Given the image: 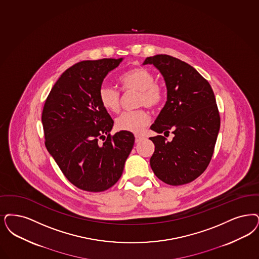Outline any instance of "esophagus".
<instances>
[{
  "mask_svg": "<svg viewBox=\"0 0 259 259\" xmlns=\"http://www.w3.org/2000/svg\"><path fill=\"white\" fill-rule=\"evenodd\" d=\"M143 139H144V137L141 136V135H136V136H135V142H136V143H140Z\"/></svg>",
  "mask_w": 259,
  "mask_h": 259,
  "instance_id": "34e87169",
  "label": "esophagus"
}]
</instances>
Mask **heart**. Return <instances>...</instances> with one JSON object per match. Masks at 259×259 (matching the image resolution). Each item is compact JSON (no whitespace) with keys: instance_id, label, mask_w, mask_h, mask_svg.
Returning <instances> with one entry per match:
<instances>
[{"instance_id":"1","label":"heart","mask_w":259,"mask_h":259,"mask_svg":"<svg viewBox=\"0 0 259 259\" xmlns=\"http://www.w3.org/2000/svg\"><path fill=\"white\" fill-rule=\"evenodd\" d=\"M119 83L124 92H139L137 106H145L155 109L163 103L165 91L163 87L155 83L154 74L145 67H135L123 73L119 79ZM99 102L105 110L117 113L120 109V93L114 87L102 84L98 92ZM150 120L149 114L144 110L124 112L115 121V126L120 131L139 133Z\"/></svg>"}]
</instances>
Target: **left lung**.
<instances>
[{
    "instance_id": "1",
    "label": "left lung",
    "mask_w": 259,
    "mask_h": 259,
    "mask_svg": "<svg viewBox=\"0 0 259 259\" xmlns=\"http://www.w3.org/2000/svg\"><path fill=\"white\" fill-rule=\"evenodd\" d=\"M162 73L167 100L151 125L159 134L172 131L167 142L158 135L150 140L155 145L150 166L155 176L168 185L178 186L194 181L207 168L221 125L213 90L197 70L168 55L145 59Z\"/></svg>"
}]
</instances>
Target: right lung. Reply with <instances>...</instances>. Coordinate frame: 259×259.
<instances>
[{
  "label": "right lung",
  "instance_id": "1",
  "mask_svg": "<svg viewBox=\"0 0 259 259\" xmlns=\"http://www.w3.org/2000/svg\"><path fill=\"white\" fill-rule=\"evenodd\" d=\"M121 61L74 64L54 84L43 107L45 146L68 181L83 191L103 192L114 186L134 145L131 132L111 135L114 120L98 98L104 78Z\"/></svg>",
  "mask_w": 259,
  "mask_h": 259
}]
</instances>
